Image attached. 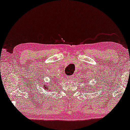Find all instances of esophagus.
<instances>
[{
    "label": "esophagus",
    "instance_id": "obj_1",
    "mask_svg": "<svg viewBox=\"0 0 130 130\" xmlns=\"http://www.w3.org/2000/svg\"><path fill=\"white\" fill-rule=\"evenodd\" d=\"M67 79H68L69 80H72L73 79V76H69V77H67Z\"/></svg>",
    "mask_w": 130,
    "mask_h": 130
}]
</instances>
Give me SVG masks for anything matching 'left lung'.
<instances>
[{
    "mask_svg": "<svg viewBox=\"0 0 130 130\" xmlns=\"http://www.w3.org/2000/svg\"><path fill=\"white\" fill-rule=\"evenodd\" d=\"M85 85L86 84V86H87V90H88V92H90H90H92V91H93V90H94V88H95V87H94L93 86H92V85H88L89 84V82H90V80H89L88 79H85ZM88 86H90V88H89L88 87Z\"/></svg>",
    "mask_w": 130,
    "mask_h": 130,
    "instance_id": "obj_1",
    "label": "left lung"
}]
</instances>
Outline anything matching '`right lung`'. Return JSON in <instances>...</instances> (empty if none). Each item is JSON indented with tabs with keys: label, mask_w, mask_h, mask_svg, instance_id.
I'll return each mask as SVG.
<instances>
[{
	"label": "right lung",
	"mask_w": 130,
	"mask_h": 130,
	"mask_svg": "<svg viewBox=\"0 0 130 130\" xmlns=\"http://www.w3.org/2000/svg\"><path fill=\"white\" fill-rule=\"evenodd\" d=\"M56 80H54V82H56ZM54 82V81H53ZM49 85V86H48V85ZM50 84L52 85V86L51 87L50 86V83H48V84H45V85H43V89L45 90V91H46L47 92V90H48V92H49V91H53V90H52V86H53V83H52V82H51L50 83Z\"/></svg>",
	"instance_id": "add662e5"
}]
</instances>
